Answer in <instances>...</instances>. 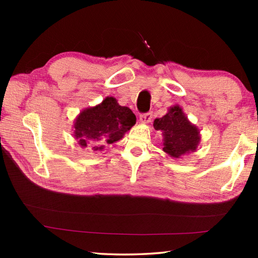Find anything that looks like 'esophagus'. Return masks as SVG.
Returning a JSON list of instances; mask_svg holds the SVG:
<instances>
[{"label": "esophagus", "mask_w": 258, "mask_h": 258, "mask_svg": "<svg viewBox=\"0 0 258 258\" xmlns=\"http://www.w3.org/2000/svg\"><path fill=\"white\" fill-rule=\"evenodd\" d=\"M151 118H152V112L151 111L143 112V113H141V115H140V121H141V123H145V124L149 123Z\"/></svg>", "instance_id": "obj_1"}]
</instances>
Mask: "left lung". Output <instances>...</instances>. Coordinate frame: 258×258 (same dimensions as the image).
<instances>
[{"instance_id":"8db88e82","label":"left lung","mask_w":258,"mask_h":258,"mask_svg":"<svg viewBox=\"0 0 258 258\" xmlns=\"http://www.w3.org/2000/svg\"><path fill=\"white\" fill-rule=\"evenodd\" d=\"M154 127L163 132V150L171 157L180 158L197 149L199 131L187 120L180 107H172L165 116L155 119Z\"/></svg>"}]
</instances>
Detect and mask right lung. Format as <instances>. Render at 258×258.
<instances>
[{"label":"right lung","mask_w":258,"mask_h":258,"mask_svg":"<svg viewBox=\"0 0 258 258\" xmlns=\"http://www.w3.org/2000/svg\"><path fill=\"white\" fill-rule=\"evenodd\" d=\"M137 117L130 108L121 107L116 99L106 98L101 104L85 109L75 123V138L82 147L92 146L94 151L123 138L135 124Z\"/></svg>","instance_id":"obj_1"}]
</instances>
